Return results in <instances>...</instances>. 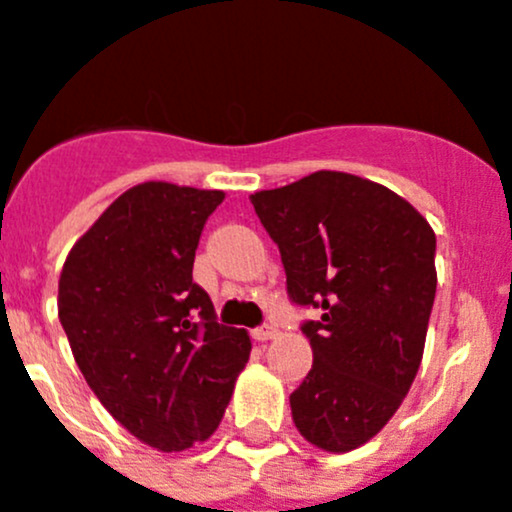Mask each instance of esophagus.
<instances>
[{
    "label": "esophagus",
    "mask_w": 512,
    "mask_h": 512,
    "mask_svg": "<svg viewBox=\"0 0 512 512\" xmlns=\"http://www.w3.org/2000/svg\"><path fill=\"white\" fill-rule=\"evenodd\" d=\"M275 336H278V328L270 326V323H265V326H260L252 331V338H255V341H270V338H275Z\"/></svg>",
    "instance_id": "1"
}]
</instances>
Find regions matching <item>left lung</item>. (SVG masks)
Returning a JSON list of instances; mask_svg holds the SVG:
<instances>
[{
	"label": "left lung",
	"mask_w": 512,
	"mask_h": 512,
	"mask_svg": "<svg viewBox=\"0 0 512 512\" xmlns=\"http://www.w3.org/2000/svg\"><path fill=\"white\" fill-rule=\"evenodd\" d=\"M280 247L288 295L305 321L313 369L290 394L298 432L351 452L384 429L409 394L437 293V237L399 194L343 171H315L250 197Z\"/></svg>",
	"instance_id": "left-lung-1"
}]
</instances>
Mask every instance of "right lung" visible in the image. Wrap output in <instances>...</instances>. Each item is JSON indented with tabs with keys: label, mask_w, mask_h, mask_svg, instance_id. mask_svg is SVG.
<instances>
[{
	"label": "right lung",
	"mask_w": 512,
	"mask_h": 512,
	"mask_svg": "<svg viewBox=\"0 0 512 512\" xmlns=\"http://www.w3.org/2000/svg\"><path fill=\"white\" fill-rule=\"evenodd\" d=\"M222 199L143 181L95 219L60 272L57 315L75 364L113 419L161 452L212 437L252 351L191 280Z\"/></svg>",
	"instance_id": "right-lung-1"
}]
</instances>
